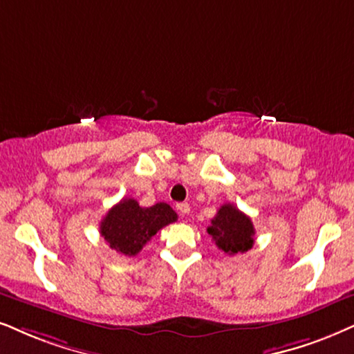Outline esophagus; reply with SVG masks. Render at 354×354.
I'll list each match as a JSON object with an SVG mask.
<instances>
[{
	"label": "esophagus",
	"mask_w": 354,
	"mask_h": 354,
	"mask_svg": "<svg viewBox=\"0 0 354 354\" xmlns=\"http://www.w3.org/2000/svg\"><path fill=\"white\" fill-rule=\"evenodd\" d=\"M176 207H178V210H180V214H183V216H186V214H189V210H191L189 204H187V203L176 204Z\"/></svg>",
	"instance_id": "obj_1"
}]
</instances>
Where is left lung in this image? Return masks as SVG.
I'll use <instances>...</instances> for the list:
<instances>
[{"mask_svg":"<svg viewBox=\"0 0 354 354\" xmlns=\"http://www.w3.org/2000/svg\"><path fill=\"white\" fill-rule=\"evenodd\" d=\"M207 234L216 245L227 254L245 253L254 243V227L247 214L235 207L234 204H223L217 210L216 217L210 221Z\"/></svg>","mask_w":354,"mask_h":354,"instance_id":"1","label":"left lung"}]
</instances>
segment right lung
<instances>
[{"label": "right lung", "mask_w": 354, "mask_h": 354, "mask_svg": "<svg viewBox=\"0 0 354 354\" xmlns=\"http://www.w3.org/2000/svg\"><path fill=\"white\" fill-rule=\"evenodd\" d=\"M176 221V212L167 203L142 207L136 199L125 198L107 210L100 232L115 252L136 257L156 232Z\"/></svg>", "instance_id": "right-lung-1"}]
</instances>
